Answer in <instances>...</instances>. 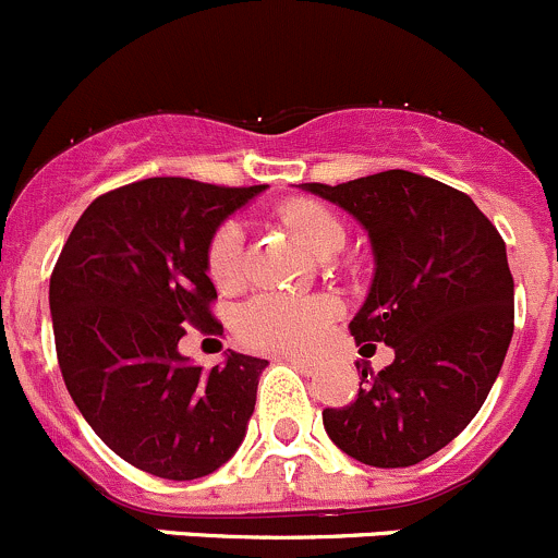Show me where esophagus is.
<instances>
[{
    "mask_svg": "<svg viewBox=\"0 0 558 558\" xmlns=\"http://www.w3.org/2000/svg\"><path fill=\"white\" fill-rule=\"evenodd\" d=\"M283 361H289L291 366L299 368L302 374H315V368H318V361H313V357H302V355H283Z\"/></svg>",
    "mask_w": 558,
    "mask_h": 558,
    "instance_id": "1",
    "label": "esophagus"
}]
</instances>
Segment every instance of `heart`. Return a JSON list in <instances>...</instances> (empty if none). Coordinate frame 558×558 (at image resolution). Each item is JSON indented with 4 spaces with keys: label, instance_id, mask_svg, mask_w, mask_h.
Wrapping results in <instances>:
<instances>
[{
    "label": "heart",
    "instance_id": "obj_1",
    "mask_svg": "<svg viewBox=\"0 0 558 558\" xmlns=\"http://www.w3.org/2000/svg\"><path fill=\"white\" fill-rule=\"evenodd\" d=\"M283 221L313 256H333L344 245L342 219L326 205L296 201L283 208ZM208 275L219 289L230 291L243 275V230L227 221L208 245ZM333 318V307L318 296L259 294L251 299L238 318V333L248 348L302 353L310 350Z\"/></svg>",
    "mask_w": 558,
    "mask_h": 558
}]
</instances>
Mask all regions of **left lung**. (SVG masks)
<instances>
[{
  "instance_id": "8db88e82",
  "label": "left lung",
  "mask_w": 558,
  "mask_h": 558,
  "mask_svg": "<svg viewBox=\"0 0 558 558\" xmlns=\"http://www.w3.org/2000/svg\"><path fill=\"white\" fill-rule=\"evenodd\" d=\"M299 190L348 210L368 234L372 286L350 331L355 344L396 350L383 372L363 366L350 407L326 409L328 438L363 465H417L465 430L506 361V243L471 197L427 175L383 171Z\"/></svg>"
}]
</instances>
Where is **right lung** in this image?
I'll return each instance as SVG.
<instances>
[{
  "label": "right lung",
  "mask_w": 558,
  "mask_h": 558,
  "mask_svg": "<svg viewBox=\"0 0 558 558\" xmlns=\"http://www.w3.org/2000/svg\"><path fill=\"white\" fill-rule=\"evenodd\" d=\"M267 186L144 179L87 205L50 278L63 383L107 447L138 471L192 481L243 444L267 361L181 355L186 326L219 333L208 304V245Z\"/></svg>",
  "instance_id": "add662e5"
}]
</instances>
